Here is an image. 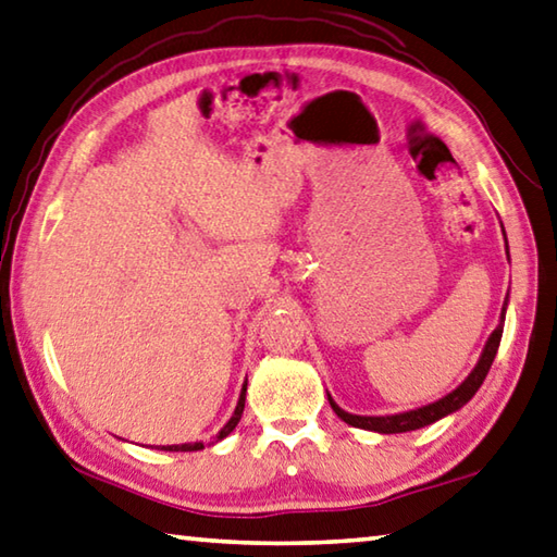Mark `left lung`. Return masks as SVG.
<instances>
[{"label":"left lung","instance_id":"obj_1","mask_svg":"<svg viewBox=\"0 0 557 557\" xmlns=\"http://www.w3.org/2000/svg\"><path fill=\"white\" fill-rule=\"evenodd\" d=\"M504 231V226H502ZM504 246H507V258H509V244H507V234H504ZM507 307H509V297L504 299V307L499 313V323L497 329L490 333L487 343H484L482 348V356L478 360V366L470 370V375L465 377L458 387L453 392H448L446 397H441L431 404H423L419 409H409V411H399V413H387V417H360V413H350L346 409H341L333 397L329 394V404L331 409L338 413L341 421L350 423V426L356 429H366V431H375V433H407V431H417L429 426V423H436L443 417H448V413H455L458 409H462L465 404H468L474 392L482 387L484 377H487V372L494 362V356H497L499 350V341H502V333H504V319H507Z\"/></svg>","mask_w":557,"mask_h":557}]
</instances>
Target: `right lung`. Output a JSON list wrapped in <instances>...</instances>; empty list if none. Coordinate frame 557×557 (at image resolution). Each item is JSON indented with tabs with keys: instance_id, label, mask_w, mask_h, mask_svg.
I'll use <instances>...</instances> for the list:
<instances>
[{
	"instance_id": "right-lung-1",
	"label": "right lung",
	"mask_w": 557,
	"mask_h": 557,
	"mask_svg": "<svg viewBox=\"0 0 557 557\" xmlns=\"http://www.w3.org/2000/svg\"><path fill=\"white\" fill-rule=\"evenodd\" d=\"M246 389H248V380L244 382V387H240V397H238V404H236L234 413H231V419L224 423V429L216 433L214 441H211L209 446H214V443L224 441L228 433L238 426L240 417H244V407H246ZM201 448H205V443H201V441H197V443H182V446H160V450H173V453H191V450H201Z\"/></svg>"
}]
</instances>
